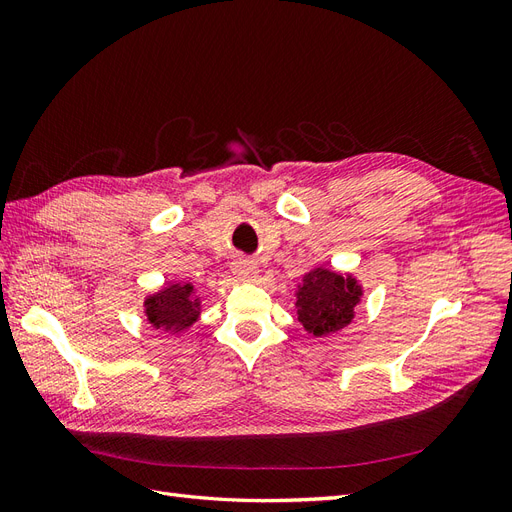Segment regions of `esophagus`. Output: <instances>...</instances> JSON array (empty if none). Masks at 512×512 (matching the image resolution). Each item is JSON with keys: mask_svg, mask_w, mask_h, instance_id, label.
Returning a JSON list of instances; mask_svg holds the SVG:
<instances>
[{"mask_svg": "<svg viewBox=\"0 0 512 512\" xmlns=\"http://www.w3.org/2000/svg\"><path fill=\"white\" fill-rule=\"evenodd\" d=\"M232 273H235L237 277H243V280H254V277L258 275V267L254 265V260L239 256L235 262H232Z\"/></svg>", "mask_w": 512, "mask_h": 512, "instance_id": "esophagus-1", "label": "esophagus"}]
</instances>
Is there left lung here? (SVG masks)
Listing matches in <instances>:
<instances>
[{"instance_id":"left-lung-1","label":"left lung","mask_w":512,"mask_h":512,"mask_svg":"<svg viewBox=\"0 0 512 512\" xmlns=\"http://www.w3.org/2000/svg\"><path fill=\"white\" fill-rule=\"evenodd\" d=\"M361 286L352 275L316 267L303 277L297 292V320L307 333L324 337L342 331L354 318L361 301Z\"/></svg>"}]
</instances>
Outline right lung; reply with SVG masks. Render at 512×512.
Returning <instances> with one entry per match:
<instances>
[{
    "instance_id": "1",
    "label": "right lung",
    "mask_w": 512,
    "mask_h": 512,
    "mask_svg": "<svg viewBox=\"0 0 512 512\" xmlns=\"http://www.w3.org/2000/svg\"><path fill=\"white\" fill-rule=\"evenodd\" d=\"M145 314L156 329L179 333L198 320L200 299L192 284H168L145 299Z\"/></svg>"
}]
</instances>
